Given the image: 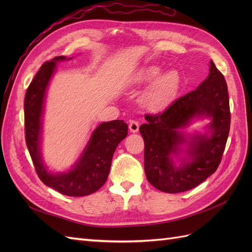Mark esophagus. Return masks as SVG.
Returning <instances> with one entry per match:
<instances>
[{"instance_id": "34e87169", "label": "esophagus", "mask_w": 252, "mask_h": 252, "mask_svg": "<svg viewBox=\"0 0 252 252\" xmlns=\"http://www.w3.org/2000/svg\"><path fill=\"white\" fill-rule=\"evenodd\" d=\"M139 128H140V124L138 121H130V123H129V130L131 132H138L139 131Z\"/></svg>"}]
</instances>
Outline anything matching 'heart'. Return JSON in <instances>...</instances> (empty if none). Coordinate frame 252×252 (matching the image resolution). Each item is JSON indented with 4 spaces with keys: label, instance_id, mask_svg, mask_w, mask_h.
<instances>
[{
    "label": "heart",
    "instance_id": "heart-1",
    "mask_svg": "<svg viewBox=\"0 0 252 252\" xmlns=\"http://www.w3.org/2000/svg\"><path fill=\"white\" fill-rule=\"evenodd\" d=\"M162 73L158 66L151 65L143 68L138 75V82H150ZM180 86L178 71L171 70L159 77L145 95V103L151 108H159L174 96Z\"/></svg>",
    "mask_w": 252,
    "mask_h": 252
}]
</instances>
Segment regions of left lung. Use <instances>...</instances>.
<instances>
[{
	"mask_svg": "<svg viewBox=\"0 0 252 252\" xmlns=\"http://www.w3.org/2000/svg\"><path fill=\"white\" fill-rule=\"evenodd\" d=\"M211 116L212 135L196 136L189 153L193 158L180 169L170 156L184 138L179 129L194 116ZM140 133L145 144L144 169L150 184L163 192L178 193L200 185L222 161L230 129L228 88L223 73L210 62V73L201 85L173 101L164 111L146 113Z\"/></svg>",
	"mask_w": 252,
	"mask_h": 252,
	"instance_id": "1",
	"label": "left lung"
}]
</instances>
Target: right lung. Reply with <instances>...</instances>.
<instances>
[{
    "label": "right lung",
    "mask_w": 252,
    "mask_h": 252,
    "mask_svg": "<svg viewBox=\"0 0 252 252\" xmlns=\"http://www.w3.org/2000/svg\"><path fill=\"white\" fill-rule=\"evenodd\" d=\"M66 58H53L42 64L29 84L24 101L25 140L37 177L60 193L69 196H84L97 191L108 178L111 159L119 143L128 132V125L122 120L105 122L91 135L85 151L74 168L62 174H50L41 159L40 134L44 96L57 61Z\"/></svg>",
    "instance_id": "1"
}]
</instances>
